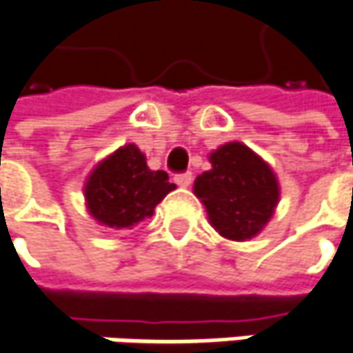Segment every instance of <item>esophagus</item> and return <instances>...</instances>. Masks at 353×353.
Instances as JSON below:
<instances>
[{"instance_id":"34e87169","label":"esophagus","mask_w":353,"mask_h":353,"mask_svg":"<svg viewBox=\"0 0 353 353\" xmlns=\"http://www.w3.org/2000/svg\"><path fill=\"white\" fill-rule=\"evenodd\" d=\"M192 179H194L192 174H179V176H176V183L179 188H190L192 185Z\"/></svg>"}]
</instances>
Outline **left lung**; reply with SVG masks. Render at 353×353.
Wrapping results in <instances>:
<instances>
[{"label": "left lung", "mask_w": 353, "mask_h": 353, "mask_svg": "<svg viewBox=\"0 0 353 353\" xmlns=\"http://www.w3.org/2000/svg\"><path fill=\"white\" fill-rule=\"evenodd\" d=\"M212 170L194 181V194L221 238H256L280 203V181L272 165L241 141H228L210 154Z\"/></svg>", "instance_id": "1"}]
</instances>
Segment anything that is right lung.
<instances>
[{
	"label": "right lung",
	"mask_w": 353,
	"mask_h": 353,
	"mask_svg": "<svg viewBox=\"0 0 353 353\" xmlns=\"http://www.w3.org/2000/svg\"><path fill=\"white\" fill-rule=\"evenodd\" d=\"M176 190L161 170H150L135 143H125L97 161L83 183L90 216L110 230H132L154 216L156 205Z\"/></svg>",
	"instance_id": "1"
}]
</instances>
